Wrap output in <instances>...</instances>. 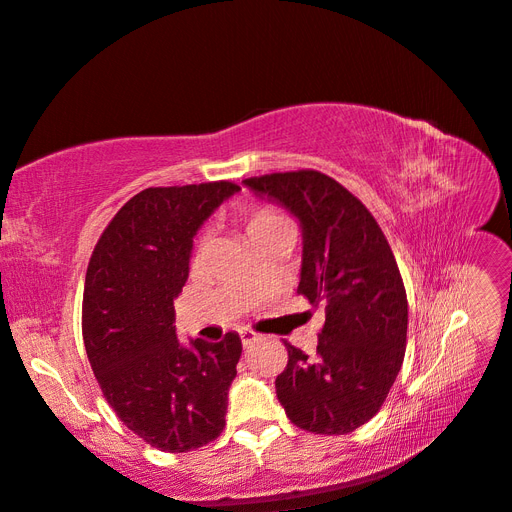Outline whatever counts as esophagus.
Segmentation results:
<instances>
[{
    "label": "esophagus",
    "instance_id": "1",
    "mask_svg": "<svg viewBox=\"0 0 512 512\" xmlns=\"http://www.w3.org/2000/svg\"><path fill=\"white\" fill-rule=\"evenodd\" d=\"M240 339H242V345H244V347H248V345H253V343L259 339V334H257L255 330L242 328V330H240Z\"/></svg>",
    "mask_w": 512,
    "mask_h": 512
}]
</instances>
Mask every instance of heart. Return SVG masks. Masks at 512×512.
Segmentation results:
<instances>
[{"mask_svg":"<svg viewBox=\"0 0 512 512\" xmlns=\"http://www.w3.org/2000/svg\"><path fill=\"white\" fill-rule=\"evenodd\" d=\"M285 223L287 221L281 214H276L274 210H268V208H261V210H255L251 216H248L246 229H248V236H255V233H259V231L270 229V227H279V225H285Z\"/></svg>","mask_w":512,"mask_h":512,"instance_id":"heart-1","label":"heart"}]
</instances>
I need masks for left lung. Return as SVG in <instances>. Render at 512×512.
<instances>
[{"label":"left lung","mask_w":512,"mask_h":512,"mask_svg":"<svg viewBox=\"0 0 512 512\" xmlns=\"http://www.w3.org/2000/svg\"><path fill=\"white\" fill-rule=\"evenodd\" d=\"M242 184L298 218V294L326 309L315 356L285 343L276 397L304 431L352 433L379 412L403 364L407 296L397 259L362 201L324 173H270Z\"/></svg>","instance_id":"left-lung-1"}]
</instances>
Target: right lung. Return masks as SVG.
<instances>
[{
  "label": "right lung",
  "instance_id": "1",
  "mask_svg": "<svg viewBox=\"0 0 512 512\" xmlns=\"http://www.w3.org/2000/svg\"><path fill=\"white\" fill-rule=\"evenodd\" d=\"M238 184L145 188L113 216L94 248L83 291V343L107 403L141 440L188 452L223 433L242 341L175 334L193 238Z\"/></svg>",
  "mask_w": 512,
  "mask_h": 512
}]
</instances>
